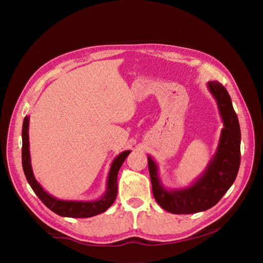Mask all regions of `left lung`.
<instances>
[{"label":"left lung","instance_id":"left-lung-1","mask_svg":"<svg viewBox=\"0 0 263 263\" xmlns=\"http://www.w3.org/2000/svg\"><path fill=\"white\" fill-rule=\"evenodd\" d=\"M223 122L219 144L201 176L188 187L168 189L159 176V166L148 154L153 196L165 211L174 215H189L215 206L234 184L240 166L241 131L231 96L218 81H208Z\"/></svg>","mask_w":263,"mask_h":263}]
</instances>
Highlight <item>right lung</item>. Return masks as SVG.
<instances>
[{
    "label": "right lung",
    "instance_id": "1",
    "mask_svg": "<svg viewBox=\"0 0 263 263\" xmlns=\"http://www.w3.org/2000/svg\"><path fill=\"white\" fill-rule=\"evenodd\" d=\"M28 126L29 116H25L22 127V166L28 184L30 185L34 194L43 202V204L49 208L51 212H54L61 217L67 218H90L106 212L116 199L117 174L122 163L125 162L131 151L127 150L121 152L113 160L108 174L106 191H104V194L99 199L93 201L59 200L46 192L33 176L29 153Z\"/></svg>",
    "mask_w": 263,
    "mask_h": 263
}]
</instances>
